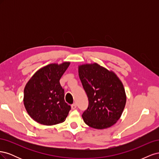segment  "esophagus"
I'll return each mask as SVG.
<instances>
[{"mask_svg":"<svg viewBox=\"0 0 159 159\" xmlns=\"http://www.w3.org/2000/svg\"><path fill=\"white\" fill-rule=\"evenodd\" d=\"M76 107H77V105H76V103H73L71 105V108H72V109H76Z\"/></svg>","mask_w":159,"mask_h":159,"instance_id":"esophagus-1","label":"esophagus"}]
</instances>
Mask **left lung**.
I'll list each match as a JSON object with an SVG mask.
<instances>
[{
  "mask_svg": "<svg viewBox=\"0 0 159 159\" xmlns=\"http://www.w3.org/2000/svg\"><path fill=\"white\" fill-rule=\"evenodd\" d=\"M80 79L88 95L85 123L98 129L111 127L121 117L126 103L123 85L112 71L94 63L79 66Z\"/></svg>",
  "mask_w": 159,
  "mask_h": 159,
  "instance_id": "obj_1",
  "label": "left lung"
}]
</instances>
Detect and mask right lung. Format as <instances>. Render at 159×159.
<instances>
[{
	"mask_svg": "<svg viewBox=\"0 0 159 159\" xmlns=\"http://www.w3.org/2000/svg\"><path fill=\"white\" fill-rule=\"evenodd\" d=\"M70 62L43 67L28 81L24 90V105L28 115L38 123L53 125L64 122L71 109L64 100L60 80Z\"/></svg>",
	"mask_w": 159,
	"mask_h": 159,
	"instance_id": "right-lung-1",
	"label": "right lung"
}]
</instances>
